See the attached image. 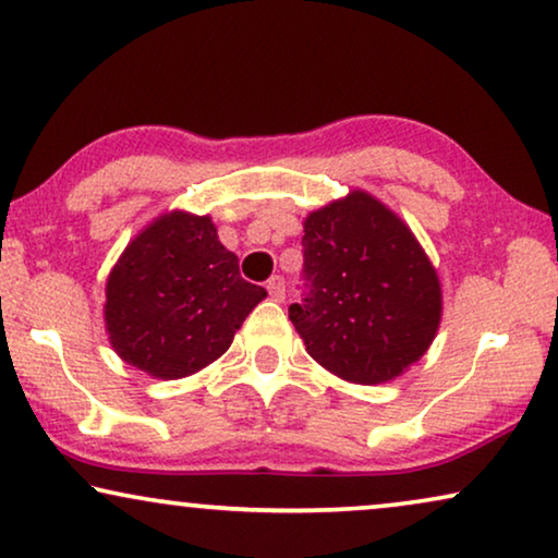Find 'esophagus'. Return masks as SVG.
Here are the masks:
<instances>
[{
	"label": "esophagus",
	"instance_id": "1",
	"mask_svg": "<svg viewBox=\"0 0 558 558\" xmlns=\"http://www.w3.org/2000/svg\"><path fill=\"white\" fill-rule=\"evenodd\" d=\"M267 293H270L272 301H283L286 299V280L280 278V275H272L270 280H267Z\"/></svg>",
	"mask_w": 558,
	"mask_h": 558
}]
</instances>
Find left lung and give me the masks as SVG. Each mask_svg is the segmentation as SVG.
Segmentation results:
<instances>
[{"instance_id":"left-lung-1","label":"left lung","mask_w":558,"mask_h":558,"mask_svg":"<svg viewBox=\"0 0 558 558\" xmlns=\"http://www.w3.org/2000/svg\"><path fill=\"white\" fill-rule=\"evenodd\" d=\"M306 299L288 316L306 352L341 380L390 383L428 352L441 283L411 227L367 191L303 221Z\"/></svg>"}]
</instances>
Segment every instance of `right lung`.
<instances>
[{
	"instance_id": "obj_1",
	"label": "right lung",
	"mask_w": 558,
	"mask_h": 558,
	"mask_svg": "<svg viewBox=\"0 0 558 558\" xmlns=\"http://www.w3.org/2000/svg\"><path fill=\"white\" fill-rule=\"evenodd\" d=\"M265 295L242 278L211 217L175 209L153 219L111 267L104 326L128 365L178 380L219 360Z\"/></svg>"
}]
</instances>
